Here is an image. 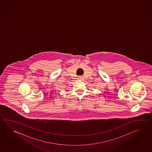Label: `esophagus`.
I'll return each mask as SVG.
<instances>
[{
    "label": "esophagus",
    "mask_w": 152,
    "mask_h": 152,
    "mask_svg": "<svg viewBox=\"0 0 152 152\" xmlns=\"http://www.w3.org/2000/svg\"><path fill=\"white\" fill-rule=\"evenodd\" d=\"M79 79H83V77H79Z\"/></svg>",
    "instance_id": "obj_1"
}]
</instances>
